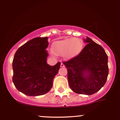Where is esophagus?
Here are the masks:
<instances>
[{
    "mask_svg": "<svg viewBox=\"0 0 120 120\" xmlns=\"http://www.w3.org/2000/svg\"><path fill=\"white\" fill-rule=\"evenodd\" d=\"M60 67H65L64 64H63V63H61V64H60Z\"/></svg>",
    "mask_w": 120,
    "mask_h": 120,
    "instance_id": "1",
    "label": "esophagus"
}]
</instances>
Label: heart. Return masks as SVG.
<instances>
[{
	"label": "heart",
	"mask_w": 120,
	"mask_h": 120,
	"mask_svg": "<svg viewBox=\"0 0 120 120\" xmlns=\"http://www.w3.org/2000/svg\"><path fill=\"white\" fill-rule=\"evenodd\" d=\"M82 46V42L80 39L70 38L53 42L52 45V50L56 55H64L66 59H70L80 53Z\"/></svg>",
	"instance_id": "obj_1"
}]
</instances>
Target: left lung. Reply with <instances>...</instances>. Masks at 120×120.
I'll return each instance as SVG.
<instances>
[{"label":"left lung","mask_w":120,"mask_h":120,"mask_svg":"<svg viewBox=\"0 0 120 120\" xmlns=\"http://www.w3.org/2000/svg\"><path fill=\"white\" fill-rule=\"evenodd\" d=\"M87 45L78 55L63 62L67 68L68 83L74 93L94 94L105 85L108 75V56L100 45L87 37Z\"/></svg>","instance_id":"8db88e82"}]
</instances>
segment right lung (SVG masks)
Masks as SVG:
<instances>
[{"mask_svg":"<svg viewBox=\"0 0 120 120\" xmlns=\"http://www.w3.org/2000/svg\"><path fill=\"white\" fill-rule=\"evenodd\" d=\"M48 37H37L21 46L12 62L15 87L27 96H39L51 90L60 63L51 66L47 63Z\"/></svg>","mask_w":120,"mask_h":120,"instance_id":"1","label":"right lung"}]
</instances>
